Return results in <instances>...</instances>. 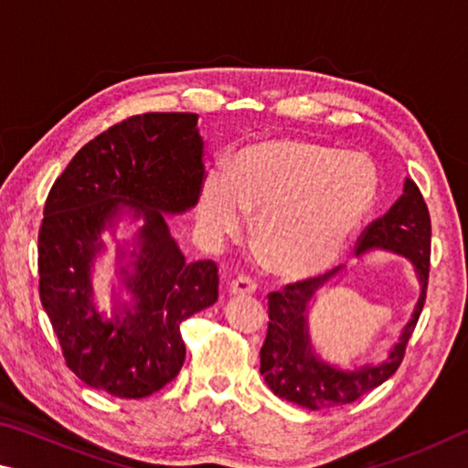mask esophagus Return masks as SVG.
<instances>
[{
  "instance_id": "1",
  "label": "esophagus",
  "mask_w": 468,
  "mask_h": 468,
  "mask_svg": "<svg viewBox=\"0 0 468 468\" xmlns=\"http://www.w3.org/2000/svg\"><path fill=\"white\" fill-rule=\"evenodd\" d=\"M257 290V283L250 280V277H236V280L229 282L228 293L229 296H244V293H252Z\"/></svg>"
}]
</instances>
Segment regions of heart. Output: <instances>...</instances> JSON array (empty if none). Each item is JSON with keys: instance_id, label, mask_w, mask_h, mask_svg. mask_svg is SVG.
<instances>
[{"instance_id": "b5f03b06", "label": "heart", "mask_w": 468, "mask_h": 468, "mask_svg": "<svg viewBox=\"0 0 468 468\" xmlns=\"http://www.w3.org/2000/svg\"><path fill=\"white\" fill-rule=\"evenodd\" d=\"M378 175L362 154L304 139L242 147L228 170L203 176L195 203L201 239L219 247L255 217L252 239L277 275L302 280L329 271L370 216Z\"/></svg>"}]
</instances>
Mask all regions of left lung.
Returning <instances> with one entry per match:
<instances>
[{
  "label": "left lung",
  "mask_w": 468,
  "mask_h": 468,
  "mask_svg": "<svg viewBox=\"0 0 468 468\" xmlns=\"http://www.w3.org/2000/svg\"><path fill=\"white\" fill-rule=\"evenodd\" d=\"M430 211L420 188L413 180L405 178L403 195L392 203L387 216L376 219L366 229L357 244L359 259L380 250L403 257L413 265L420 298L411 318L400 329L399 339L384 357L359 364L351 362L349 366L329 362L314 347L308 318L318 296L337 285L347 271H341L331 280L318 277L285 285L283 292H273L269 296V329L261 347V376L267 387L280 399L316 411L354 403L356 399L387 382L403 362L407 341L421 314L430 275Z\"/></svg>",
  "instance_id": "8db88e82"
}]
</instances>
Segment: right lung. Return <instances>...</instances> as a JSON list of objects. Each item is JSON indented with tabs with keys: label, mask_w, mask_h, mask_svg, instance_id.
I'll use <instances>...</instances> for the list:
<instances>
[{
	"label": "right lung",
	"mask_w": 468,
	"mask_h": 468,
	"mask_svg": "<svg viewBox=\"0 0 468 468\" xmlns=\"http://www.w3.org/2000/svg\"><path fill=\"white\" fill-rule=\"evenodd\" d=\"M199 114L145 112L73 155L47 197L38 232L40 302L80 380L144 399L185 364L180 323L218 302L213 261L186 263L166 216L195 207L203 180ZM131 229L125 239L116 229ZM115 242L112 313L97 306L95 263Z\"/></svg>",
	"instance_id": "add662e5"
}]
</instances>
